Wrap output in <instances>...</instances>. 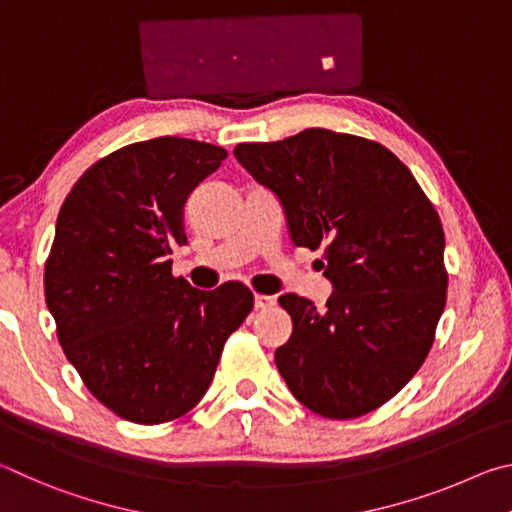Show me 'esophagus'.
<instances>
[{"label": "esophagus", "instance_id": "obj_1", "mask_svg": "<svg viewBox=\"0 0 512 512\" xmlns=\"http://www.w3.org/2000/svg\"><path fill=\"white\" fill-rule=\"evenodd\" d=\"M275 305L273 296H264V293H257L255 296V307L257 309H271Z\"/></svg>", "mask_w": 512, "mask_h": 512}]
</instances>
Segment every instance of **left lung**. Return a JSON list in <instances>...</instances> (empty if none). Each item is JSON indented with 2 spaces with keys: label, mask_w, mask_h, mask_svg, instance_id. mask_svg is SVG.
Here are the masks:
<instances>
[{
  "label": "left lung",
  "mask_w": 512,
  "mask_h": 512,
  "mask_svg": "<svg viewBox=\"0 0 512 512\" xmlns=\"http://www.w3.org/2000/svg\"><path fill=\"white\" fill-rule=\"evenodd\" d=\"M235 158L284 205L296 246L323 248L327 309L287 293L293 320L275 366L329 420L379 409L409 384L447 302L445 232L409 167L359 135L307 128L237 144Z\"/></svg>",
  "instance_id": "8db88e82"
}]
</instances>
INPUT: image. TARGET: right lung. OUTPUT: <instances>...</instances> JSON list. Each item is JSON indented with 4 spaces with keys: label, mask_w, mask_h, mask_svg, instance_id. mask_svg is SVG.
Here are the masks:
<instances>
[{
    "label": "right lung",
    "mask_w": 512,
    "mask_h": 512,
    "mask_svg": "<svg viewBox=\"0 0 512 512\" xmlns=\"http://www.w3.org/2000/svg\"><path fill=\"white\" fill-rule=\"evenodd\" d=\"M225 158L221 146L171 135L121 146L76 180L58 212L45 262L58 343L124 420L162 424L192 411L253 309L246 284L198 291L171 273L169 255L187 244V196Z\"/></svg>",
    "instance_id": "add662e5"
}]
</instances>
